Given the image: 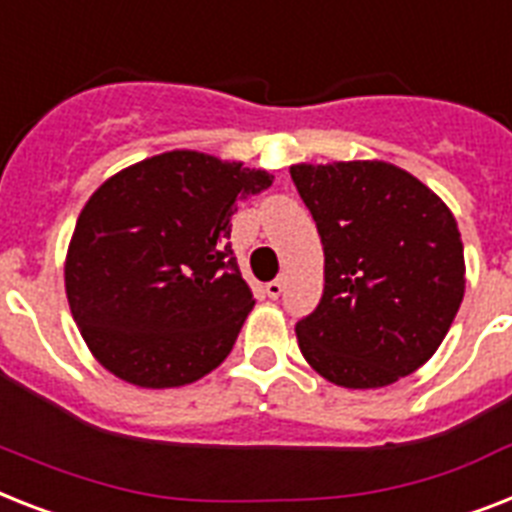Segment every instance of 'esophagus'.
Listing matches in <instances>:
<instances>
[{"mask_svg": "<svg viewBox=\"0 0 512 512\" xmlns=\"http://www.w3.org/2000/svg\"><path fill=\"white\" fill-rule=\"evenodd\" d=\"M265 294H268L270 299L281 297V294H284V278H276V281L265 284Z\"/></svg>", "mask_w": 512, "mask_h": 512, "instance_id": "34e87169", "label": "esophagus"}]
</instances>
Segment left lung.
<instances>
[{
	"mask_svg": "<svg viewBox=\"0 0 512 512\" xmlns=\"http://www.w3.org/2000/svg\"><path fill=\"white\" fill-rule=\"evenodd\" d=\"M323 244V297L297 323L305 360L331 384L378 389L418 371L450 331L465 260L450 207L381 160L292 165Z\"/></svg>",
	"mask_w": 512,
	"mask_h": 512,
	"instance_id": "1",
	"label": "left lung"
}]
</instances>
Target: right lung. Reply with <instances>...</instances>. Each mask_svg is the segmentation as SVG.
<instances>
[{
	"instance_id": "1",
	"label": "right lung",
	"mask_w": 512,
	"mask_h": 512,
	"mask_svg": "<svg viewBox=\"0 0 512 512\" xmlns=\"http://www.w3.org/2000/svg\"><path fill=\"white\" fill-rule=\"evenodd\" d=\"M270 184L265 170L176 149L91 194L70 239L65 292L107 371L170 389L226 360L255 305L228 242L231 218Z\"/></svg>"
}]
</instances>
